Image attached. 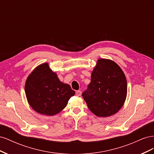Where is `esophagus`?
Returning a JSON list of instances; mask_svg holds the SVG:
<instances>
[{"label": "esophagus", "instance_id": "esophagus-1", "mask_svg": "<svg viewBox=\"0 0 154 154\" xmlns=\"http://www.w3.org/2000/svg\"><path fill=\"white\" fill-rule=\"evenodd\" d=\"M82 94V91H77L76 92V95L78 96H80Z\"/></svg>", "mask_w": 154, "mask_h": 154}]
</instances>
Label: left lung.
<instances>
[{
	"mask_svg": "<svg viewBox=\"0 0 154 154\" xmlns=\"http://www.w3.org/2000/svg\"><path fill=\"white\" fill-rule=\"evenodd\" d=\"M127 92V80L122 69L112 60L100 59L82 96L93 114L108 117L122 108Z\"/></svg>",
	"mask_w": 154,
	"mask_h": 154,
	"instance_id": "8db88e82",
	"label": "left lung"
}]
</instances>
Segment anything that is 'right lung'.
<instances>
[{
	"mask_svg": "<svg viewBox=\"0 0 154 154\" xmlns=\"http://www.w3.org/2000/svg\"><path fill=\"white\" fill-rule=\"evenodd\" d=\"M25 92L32 108L47 116L61 112L75 94L69 85L59 80L47 63L37 67L27 78Z\"/></svg>",
	"mask_w": 154,
	"mask_h": 154,
	"instance_id": "add662e5",
	"label": "right lung"
}]
</instances>
